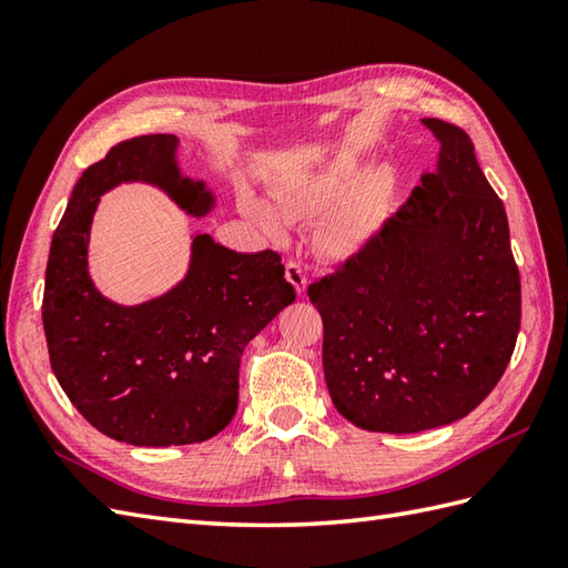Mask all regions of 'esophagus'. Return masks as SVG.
I'll return each mask as SVG.
<instances>
[{"label": "esophagus", "instance_id": "obj_1", "mask_svg": "<svg viewBox=\"0 0 568 568\" xmlns=\"http://www.w3.org/2000/svg\"><path fill=\"white\" fill-rule=\"evenodd\" d=\"M285 277L287 283H291L295 291L303 295L305 287H307V268L300 261H287L285 263Z\"/></svg>", "mask_w": 568, "mask_h": 568}]
</instances>
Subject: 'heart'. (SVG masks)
Instances as JSON below:
<instances>
[{
	"label": "heart",
	"instance_id": "1",
	"mask_svg": "<svg viewBox=\"0 0 568 568\" xmlns=\"http://www.w3.org/2000/svg\"><path fill=\"white\" fill-rule=\"evenodd\" d=\"M344 183H346V168H332L329 173H324L320 178L315 192H317L320 197H327V195H334V192L339 190ZM285 210L291 212V214H295V202H287ZM251 212H253V216H256V222L261 226L268 229V232H275V229L281 226V224H277V220H275V214L268 212L265 207H261V204H253ZM364 226H366V207L361 202H352V204H348V207H344L339 214L334 216L332 239L336 241V244L348 246V244H354V241L358 239L361 229H364Z\"/></svg>",
	"mask_w": 568,
	"mask_h": 568
}]
</instances>
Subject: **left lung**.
I'll use <instances>...</instances> for the list:
<instances>
[{"label": "left lung", "mask_w": 568, "mask_h": 568, "mask_svg": "<svg viewBox=\"0 0 568 568\" xmlns=\"http://www.w3.org/2000/svg\"><path fill=\"white\" fill-rule=\"evenodd\" d=\"M437 171L342 268L307 287L334 407L368 432L449 425L486 400L520 332L508 216L464 129L422 119Z\"/></svg>", "instance_id": "1"}]
</instances>
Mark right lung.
<instances>
[{"mask_svg":"<svg viewBox=\"0 0 568 568\" xmlns=\"http://www.w3.org/2000/svg\"><path fill=\"white\" fill-rule=\"evenodd\" d=\"M173 134L126 139L78 180L48 253L43 332L51 368L78 413L106 437L134 446L212 439L239 405L246 344L295 300L275 251L236 253L210 234L192 239L183 283L124 307L100 295L88 273L92 214L102 192L143 180L187 214L214 197L180 175Z\"/></svg>","mask_w":568,"mask_h":568,"instance_id":"obj_1","label":"right lung"}]
</instances>
